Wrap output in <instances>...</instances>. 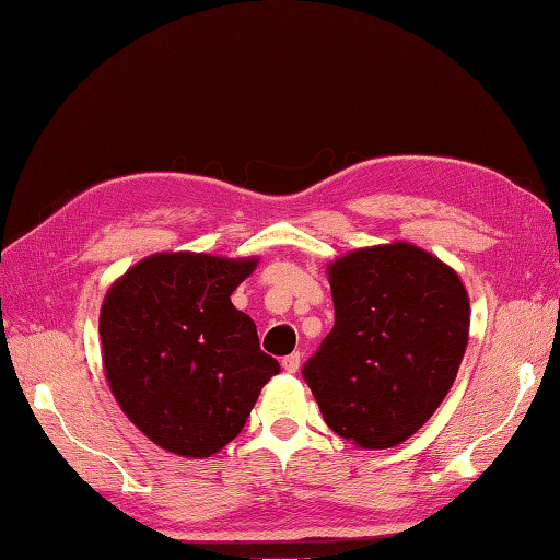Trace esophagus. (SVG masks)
<instances>
[{"label":"esophagus","mask_w":560,"mask_h":560,"mask_svg":"<svg viewBox=\"0 0 560 560\" xmlns=\"http://www.w3.org/2000/svg\"><path fill=\"white\" fill-rule=\"evenodd\" d=\"M300 353H292V355H288V358H282V371L284 373H298L300 371Z\"/></svg>","instance_id":"esophagus-1"}]
</instances>
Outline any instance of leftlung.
<instances>
[{"mask_svg": "<svg viewBox=\"0 0 560 560\" xmlns=\"http://www.w3.org/2000/svg\"><path fill=\"white\" fill-rule=\"evenodd\" d=\"M326 272L334 329L302 375L331 431L358 448H393L427 424L458 375L466 284L407 241L355 248Z\"/></svg>", "mask_w": 560, "mask_h": 560, "instance_id": "1", "label": "left lung"}]
</instances>
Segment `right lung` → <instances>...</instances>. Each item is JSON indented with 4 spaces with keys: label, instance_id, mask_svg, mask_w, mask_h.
Wrapping results in <instances>:
<instances>
[{
    "label": "right lung",
    "instance_id": "right-lung-1",
    "mask_svg": "<svg viewBox=\"0 0 560 560\" xmlns=\"http://www.w3.org/2000/svg\"><path fill=\"white\" fill-rule=\"evenodd\" d=\"M258 258L153 253L114 280L100 312L104 375L155 446L209 458L234 441L262 385L280 373L231 292Z\"/></svg>",
    "mask_w": 560,
    "mask_h": 560
}]
</instances>
